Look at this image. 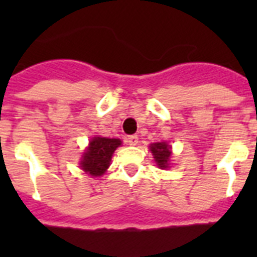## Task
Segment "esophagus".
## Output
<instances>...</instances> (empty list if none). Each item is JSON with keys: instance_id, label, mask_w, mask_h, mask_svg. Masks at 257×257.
<instances>
[{"instance_id": "1", "label": "esophagus", "mask_w": 257, "mask_h": 257, "mask_svg": "<svg viewBox=\"0 0 257 257\" xmlns=\"http://www.w3.org/2000/svg\"><path fill=\"white\" fill-rule=\"evenodd\" d=\"M126 144L128 145H137L139 144V137L136 135H133V136H128L126 137Z\"/></svg>"}]
</instances>
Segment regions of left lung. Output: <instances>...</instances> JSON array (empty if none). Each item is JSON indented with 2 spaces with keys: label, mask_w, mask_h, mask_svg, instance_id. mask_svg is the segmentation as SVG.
Masks as SVG:
<instances>
[{
  "label": "left lung",
  "mask_w": 257,
  "mask_h": 257,
  "mask_svg": "<svg viewBox=\"0 0 257 257\" xmlns=\"http://www.w3.org/2000/svg\"><path fill=\"white\" fill-rule=\"evenodd\" d=\"M149 151L153 155V159L156 161L159 168H169V160H171V145L167 143H155L149 145Z\"/></svg>",
  "instance_id": "left-lung-1"
}]
</instances>
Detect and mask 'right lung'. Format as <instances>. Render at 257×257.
Segmentation results:
<instances>
[{
	"instance_id": "add662e5",
	"label": "right lung",
	"mask_w": 257,
	"mask_h": 257,
	"mask_svg": "<svg viewBox=\"0 0 257 257\" xmlns=\"http://www.w3.org/2000/svg\"><path fill=\"white\" fill-rule=\"evenodd\" d=\"M121 145L120 139L94 136L89 141V147L82 155L80 167L85 173L98 177L109 168L114 151Z\"/></svg>"
}]
</instances>
